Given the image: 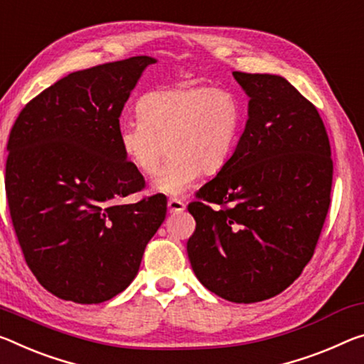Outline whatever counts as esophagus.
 <instances>
[{
  "instance_id": "esophagus-1",
  "label": "esophagus",
  "mask_w": 364,
  "mask_h": 364,
  "mask_svg": "<svg viewBox=\"0 0 364 364\" xmlns=\"http://www.w3.org/2000/svg\"><path fill=\"white\" fill-rule=\"evenodd\" d=\"M186 209V204L180 199H168V210L170 213H180Z\"/></svg>"
}]
</instances>
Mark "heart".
<instances>
[{
  "label": "heart",
  "instance_id": "b5f03b06",
  "mask_svg": "<svg viewBox=\"0 0 364 364\" xmlns=\"http://www.w3.org/2000/svg\"><path fill=\"white\" fill-rule=\"evenodd\" d=\"M139 121L118 131L124 159L154 176L166 154L171 157L154 181V191L180 196L200 171H220L238 141L243 108L232 90L222 87H173L144 94L137 102Z\"/></svg>",
  "mask_w": 364,
  "mask_h": 364
}]
</instances>
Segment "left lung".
<instances>
[{"label":"left lung","instance_id":"obj_1","mask_svg":"<svg viewBox=\"0 0 364 364\" xmlns=\"http://www.w3.org/2000/svg\"><path fill=\"white\" fill-rule=\"evenodd\" d=\"M233 77L250 97L246 128L228 164L188 205L196 220L188 257L207 290L256 303L290 287L313 257L333 164L316 107L285 77Z\"/></svg>","mask_w":364,"mask_h":364}]
</instances>
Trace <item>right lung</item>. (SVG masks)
I'll return each instance as SVG.
<instances>
[{"label": "right lung", "instance_id": "add662e5", "mask_svg": "<svg viewBox=\"0 0 364 364\" xmlns=\"http://www.w3.org/2000/svg\"><path fill=\"white\" fill-rule=\"evenodd\" d=\"M151 56L68 74L17 117L8 141L6 198L26 262L40 285L80 304L117 296L137 275L166 215L121 154L119 117Z\"/></svg>", "mask_w": 364, "mask_h": 364}]
</instances>
